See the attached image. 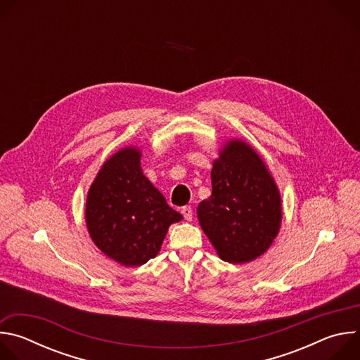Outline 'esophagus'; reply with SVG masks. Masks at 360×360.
Here are the masks:
<instances>
[{
    "instance_id": "1",
    "label": "esophagus",
    "mask_w": 360,
    "mask_h": 360,
    "mask_svg": "<svg viewBox=\"0 0 360 360\" xmlns=\"http://www.w3.org/2000/svg\"><path fill=\"white\" fill-rule=\"evenodd\" d=\"M181 214L184 215L185 221H192V208H191V207H184V208H181Z\"/></svg>"
}]
</instances>
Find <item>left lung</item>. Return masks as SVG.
Instances as JSON below:
<instances>
[{"mask_svg":"<svg viewBox=\"0 0 360 360\" xmlns=\"http://www.w3.org/2000/svg\"><path fill=\"white\" fill-rule=\"evenodd\" d=\"M212 195L198 205V219L229 264L261 256L278 235L282 208L264 161L242 141H229L214 162Z\"/></svg>","mask_w":360,"mask_h":360,"instance_id":"1","label":"left lung"}]
</instances>
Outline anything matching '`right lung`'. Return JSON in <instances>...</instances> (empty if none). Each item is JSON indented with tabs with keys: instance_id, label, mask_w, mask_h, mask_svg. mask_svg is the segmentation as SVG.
I'll use <instances>...</instances> for the list:
<instances>
[{
	"instance_id": "obj_1",
	"label": "right lung",
	"mask_w": 360,
	"mask_h": 360,
	"mask_svg": "<svg viewBox=\"0 0 360 360\" xmlns=\"http://www.w3.org/2000/svg\"><path fill=\"white\" fill-rule=\"evenodd\" d=\"M141 152L124 148L98 172L85 219L94 243L125 266L155 258L171 224L182 219L141 171Z\"/></svg>"
}]
</instances>
